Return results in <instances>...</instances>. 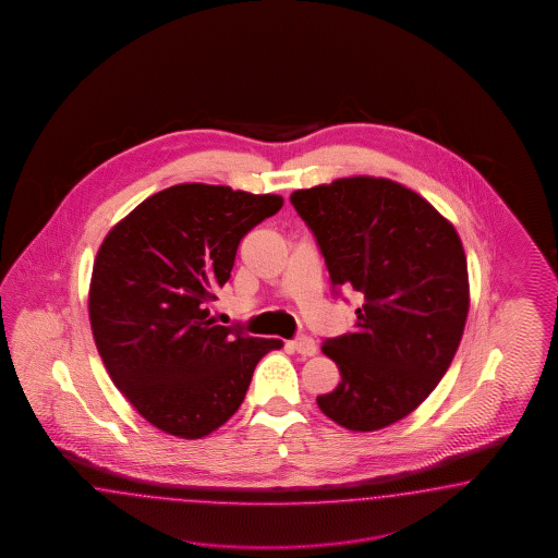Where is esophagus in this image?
I'll use <instances>...</instances> for the list:
<instances>
[{
  "mask_svg": "<svg viewBox=\"0 0 558 558\" xmlns=\"http://www.w3.org/2000/svg\"><path fill=\"white\" fill-rule=\"evenodd\" d=\"M292 348H294V350H296L301 355L317 354V343H315L313 339L306 338V336H301V338L294 339V341H292Z\"/></svg>",
  "mask_w": 558,
  "mask_h": 558,
  "instance_id": "obj_1",
  "label": "esophagus"
}]
</instances>
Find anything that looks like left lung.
Instances as JSON below:
<instances>
[{"label":"left lung","instance_id":"obj_1","mask_svg":"<svg viewBox=\"0 0 558 558\" xmlns=\"http://www.w3.org/2000/svg\"><path fill=\"white\" fill-rule=\"evenodd\" d=\"M333 294L357 292L354 331L323 341L341 383L317 397L354 432L407 417L452 364L469 315L466 257L454 227L420 194L383 178L296 190Z\"/></svg>","mask_w":558,"mask_h":558}]
</instances>
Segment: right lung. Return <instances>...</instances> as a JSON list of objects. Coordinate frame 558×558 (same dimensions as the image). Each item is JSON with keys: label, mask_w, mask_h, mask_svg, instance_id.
Returning <instances> with one entry per match:
<instances>
[{"label": "right lung", "mask_w": 558, "mask_h": 558, "mask_svg": "<svg viewBox=\"0 0 558 558\" xmlns=\"http://www.w3.org/2000/svg\"><path fill=\"white\" fill-rule=\"evenodd\" d=\"M282 198L229 186L157 192L108 233L92 271L89 322L117 389L161 432L208 436L245 399L255 366L282 348L217 325L208 303L236 247Z\"/></svg>", "instance_id": "1"}]
</instances>
